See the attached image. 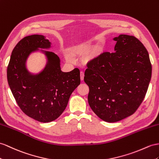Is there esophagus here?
<instances>
[{
	"label": "esophagus",
	"instance_id": "esophagus-1",
	"mask_svg": "<svg viewBox=\"0 0 159 159\" xmlns=\"http://www.w3.org/2000/svg\"><path fill=\"white\" fill-rule=\"evenodd\" d=\"M80 74V80H84V72H83V71H81Z\"/></svg>",
	"mask_w": 159,
	"mask_h": 159
}]
</instances>
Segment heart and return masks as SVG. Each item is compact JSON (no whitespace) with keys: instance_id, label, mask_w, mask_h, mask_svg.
Returning <instances> with one entry per match:
<instances>
[{"instance_id":"b5f03b06","label":"heart","mask_w":159,"mask_h":159,"mask_svg":"<svg viewBox=\"0 0 159 159\" xmlns=\"http://www.w3.org/2000/svg\"><path fill=\"white\" fill-rule=\"evenodd\" d=\"M91 50H92V48L91 46H89L87 43H83V44L79 45V46H76L74 49H73V52H74L75 55L80 56V55L87 54L88 53L91 52ZM100 52H101V50L100 49H98V50L95 52L94 55L95 56L98 55Z\"/></svg>"}]
</instances>
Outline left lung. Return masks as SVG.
I'll list each match as a JSON object with an SVG mask.
<instances>
[{
    "label": "left lung",
    "instance_id": "left-lung-1",
    "mask_svg": "<svg viewBox=\"0 0 159 159\" xmlns=\"http://www.w3.org/2000/svg\"><path fill=\"white\" fill-rule=\"evenodd\" d=\"M115 52H104L87 64L84 80L88 102L99 118L116 122L132 115L143 101L151 79L148 52L134 36L121 34Z\"/></svg>",
    "mask_w": 159,
    "mask_h": 159
}]
</instances>
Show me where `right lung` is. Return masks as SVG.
I'll return each instance as SVG.
<instances>
[{"mask_svg": "<svg viewBox=\"0 0 159 159\" xmlns=\"http://www.w3.org/2000/svg\"><path fill=\"white\" fill-rule=\"evenodd\" d=\"M50 44L42 35L25 37L14 48L7 67L8 83L19 107L27 116L43 123L62 114L80 83L79 69L62 72L59 57L50 52H43L48 62L43 71L35 75L27 71L29 55L38 48H50Z\"/></svg>", "mask_w": 159, "mask_h": 159, "instance_id": "obj_1", "label": "right lung"}]
</instances>
